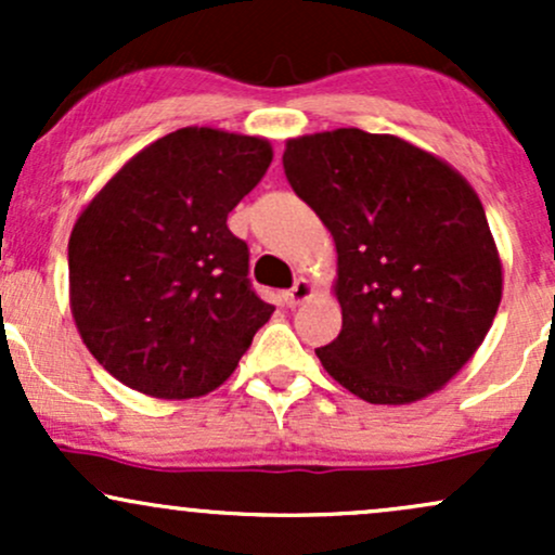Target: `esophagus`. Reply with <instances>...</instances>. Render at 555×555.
Returning a JSON list of instances; mask_svg holds the SVG:
<instances>
[{"label": "esophagus", "mask_w": 555, "mask_h": 555, "mask_svg": "<svg viewBox=\"0 0 555 555\" xmlns=\"http://www.w3.org/2000/svg\"><path fill=\"white\" fill-rule=\"evenodd\" d=\"M313 284H310V279H297L295 286H292L289 292H286V305L289 308H297V305H302L305 299L313 297Z\"/></svg>", "instance_id": "esophagus-1"}]
</instances>
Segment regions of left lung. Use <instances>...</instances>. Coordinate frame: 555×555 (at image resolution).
Instances as JSON below:
<instances>
[{
  "mask_svg": "<svg viewBox=\"0 0 555 555\" xmlns=\"http://www.w3.org/2000/svg\"><path fill=\"white\" fill-rule=\"evenodd\" d=\"M284 171L336 245L341 331L318 360L371 404L443 388L493 326L503 269L482 203L443 158L339 127L286 140Z\"/></svg>",
  "mask_w": 555,
  "mask_h": 555,
  "instance_id": "1",
  "label": "left lung"
}]
</instances>
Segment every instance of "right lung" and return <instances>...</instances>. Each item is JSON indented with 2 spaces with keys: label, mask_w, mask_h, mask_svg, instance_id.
I'll use <instances>...</instances> for the list:
<instances>
[{
  "label": "right lung",
  "mask_w": 555,
  "mask_h": 555,
  "mask_svg": "<svg viewBox=\"0 0 555 555\" xmlns=\"http://www.w3.org/2000/svg\"><path fill=\"white\" fill-rule=\"evenodd\" d=\"M266 138L182 127L145 145L69 234V310L88 352L125 386L195 399L234 373L273 305L250 289L227 216L263 180Z\"/></svg>",
  "instance_id": "add662e5"
}]
</instances>
